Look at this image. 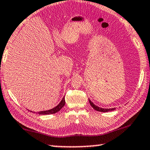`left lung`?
I'll return each instance as SVG.
<instances>
[{"label":"left lung","instance_id":"left-lung-1","mask_svg":"<svg viewBox=\"0 0 150 150\" xmlns=\"http://www.w3.org/2000/svg\"><path fill=\"white\" fill-rule=\"evenodd\" d=\"M89 100V99H88ZM89 102H90V105H91V107L93 108V109L96 110V111H100V112H107V111H113V110L115 109V108H112V109H104V108H101L98 107V106L95 105L93 102L89 100Z\"/></svg>","mask_w":150,"mask_h":150}]
</instances>
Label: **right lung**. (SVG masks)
I'll return each mask as SVG.
<instances>
[{
    "mask_svg": "<svg viewBox=\"0 0 150 150\" xmlns=\"http://www.w3.org/2000/svg\"><path fill=\"white\" fill-rule=\"evenodd\" d=\"M65 105V97H64L62 98V100H61V102L59 103V105L57 106H56L55 107L52 108L50 110H46V111H39L37 112V113L40 115H49V114H53V113H55L57 112H58L59 111H60L62 107ZM32 112V111H30ZM36 113L37 112H34Z\"/></svg>",
    "mask_w": 150,
    "mask_h": 150,
    "instance_id": "right-lung-1",
    "label": "right lung"
}]
</instances>
